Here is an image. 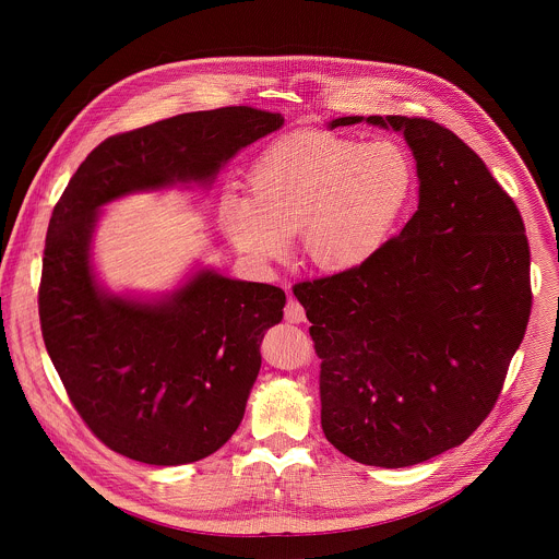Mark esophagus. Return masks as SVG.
I'll use <instances>...</instances> for the list:
<instances>
[{
  "mask_svg": "<svg viewBox=\"0 0 559 559\" xmlns=\"http://www.w3.org/2000/svg\"><path fill=\"white\" fill-rule=\"evenodd\" d=\"M285 321L287 323H302L305 321V309L298 300L289 298L287 305H285Z\"/></svg>",
  "mask_w": 559,
  "mask_h": 559,
  "instance_id": "esophagus-1",
  "label": "esophagus"
}]
</instances>
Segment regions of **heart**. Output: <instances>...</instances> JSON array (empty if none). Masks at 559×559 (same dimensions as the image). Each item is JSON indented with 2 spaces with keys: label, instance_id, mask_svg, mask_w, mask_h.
<instances>
[{
  "label": "heart",
  "instance_id": "b5f03b06",
  "mask_svg": "<svg viewBox=\"0 0 559 559\" xmlns=\"http://www.w3.org/2000/svg\"><path fill=\"white\" fill-rule=\"evenodd\" d=\"M414 162L393 141L365 143L336 132L287 134L257 158L248 190H227L218 223L257 263L278 261L300 229L305 259L349 272L373 259L414 194Z\"/></svg>",
  "mask_w": 559,
  "mask_h": 559
}]
</instances>
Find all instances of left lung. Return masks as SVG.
I'll list each match as a JSON object with an SVG mask.
<instances>
[{
	"label": "left lung",
	"instance_id": "1",
	"mask_svg": "<svg viewBox=\"0 0 559 559\" xmlns=\"http://www.w3.org/2000/svg\"><path fill=\"white\" fill-rule=\"evenodd\" d=\"M403 132L418 210L365 265L294 296L321 358V425L384 468L462 444L498 403L531 316V252L513 199L457 134L418 117H341Z\"/></svg>",
	"mask_w": 559,
	"mask_h": 559
}]
</instances>
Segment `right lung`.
<instances>
[{
  "mask_svg": "<svg viewBox=\"0 0 559 559\" xmlns=\"http://www.w3.org/2000/svg\"><path fill=\"white\" fill-rule=\"evenodd\" d=\"M283 121L229 106L115 134L86 156L52 210L39 285L44 343L76 414L130 460L188 464L231 438L265 330L283 321L285 292L205 267L162 298L117 296L91 261L99 210L134 192L210 186L238 150Z\"/></svg>",
  "mask_w": 559,
  "mask_h": 559,
  "instance_id": "1",
  "label": "right lung"
}]
</instances>
